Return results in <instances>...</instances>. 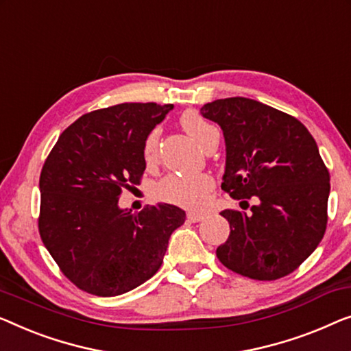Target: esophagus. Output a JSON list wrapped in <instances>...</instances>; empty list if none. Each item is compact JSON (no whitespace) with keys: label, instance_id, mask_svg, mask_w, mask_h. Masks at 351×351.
Instances as JSON below:
<instances>
[{"label":"esophagus","instance_id":"esophagus-1","mask_svg":"<svg viewBox=\"0 0 351 351\" xmlns=\"http://www.w3.org/2000/svg\"><path fill=\"white\" fill-rule=\"evenodd\" d=\"M186 218L193 223H197V221H202L206 218L204 213H195V212H188L186 213Z\"/></svg>","mask_w":351,"mask_h":351}]
</instances>
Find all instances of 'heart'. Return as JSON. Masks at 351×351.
<instances>
[{
  "instance_id": "1",
  "label": "heart",
  "mask_w": 351,
  "mask_h": 351,
  "mask_svg": "<svg viewBox=\"0 0 351 351\" xmlns=\"http://www.w3.org/2000/svg\"><path fill=\"white\" fill-rule=\"evenodd\" d=\"M180 123L199 144L207 149L213 141L218 139V130L209 123L204 117L188 110L180 117ZM160 128L156 126L147 134L144 142V158L147 163H154L158 155ZM213 190V179L209 174L180 176L171 174L161 180L158 195L163 201L185 207L188 210H199L207 204L210 191Z\"/></svg>"
}]
</instances>
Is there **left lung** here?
<instances>
[{
	"label": "left lung",
	"mask_w": 351,
	"mask_h": 351,
	"mask_svg": "<svg viewBox=\"0 0 351 351\" xmlns=\"http://www.w3.org/2000/svg\"><path fill=\"white\" fill-rule=\"evenodd\" d=\"M221 126L226 167L221 188L232 199L258 204L220 215L231 232L217 248L223 266L253 280H277L312 255L328 225L329 171L317 142L293 115L248 98L201 108Z\"/></svg>",
	"instance_id": "1"
}]
</instances>
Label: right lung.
Here are the masks:
<instances>
[{
  "label": "right lung",
  "instance_id": "add662e5",
  "mask_svg": "<svg viewBox=\"0 0 351 351\" xmlns=\"http://www.w3.org/2000/svg\"><path fill=\"white\" fill-rule=\"evenodd\" d=\"M172 104L123 103L69 125L39 177V234L66 278L95 296H119L158 271L185 212L171 204L121 210V190L141 184L147 134Z\"/></svg>",
  "mask_w": 351,
  "mask_h": 351
}]
</instances>
